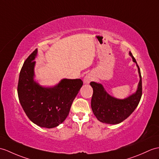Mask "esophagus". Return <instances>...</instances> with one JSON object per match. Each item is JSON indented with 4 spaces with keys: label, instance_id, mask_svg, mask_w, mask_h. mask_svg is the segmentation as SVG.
<instances>
[{
    "label": "esophagus",
    "instance_id": "1",
    "mask_svg": "<svg viewBox=\"0 0 159 159\" xmlns=\"http://www.w3.org/2000/svg\"><path fill=\"white\" fill-rule=\"evenodd\" d=\"M92 79H93V78H92L90 75H87L84 76V83H89L92 80Z\"/></svg>",
    "mask_w": 159,
    "mask_h": 159
}]
</instances>
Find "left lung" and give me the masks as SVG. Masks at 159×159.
<instances>
[{"label":"left lung","instance_id":"left-lung-1","mask_svg":"<svg viewBox=\"0 0 159 159\" xmlns=\"http://www.w3.org/2000/svg\"><path fill=\"white\" fill-rule=\"evenodd\" d=\"M129 54L133 61L137 64L131 51ZM139 82L136 93L124 99H118L110 96L101 84L91 82L93 93L91 98V108L97 119L107 124H119L129 116L138 106L142 95V76L139 66Z\"/></svg>","mask_w":159,"mask_h":159}]
</instances>
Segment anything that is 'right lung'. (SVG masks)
<instances>
[{
  "mask_svg": "<svg viewBox=\"0 0 159 159\" xmlns=\"http://www.w3.org/2000/svg\"><path fill=\"white\" fill-rule=\"evenodd\" d=\"M35 49L25 60L20 73L17 93L22 108L33 123L41 127L58 126L68 116L74 99L83 82L63 79L52 88L40 87L34 81Z\"/></svg>",
  "mask_w": 159,
  "mask_h": 159,
  "instance_id": "right-lung-1",
  "label": "right lung"
}]
</instances>
